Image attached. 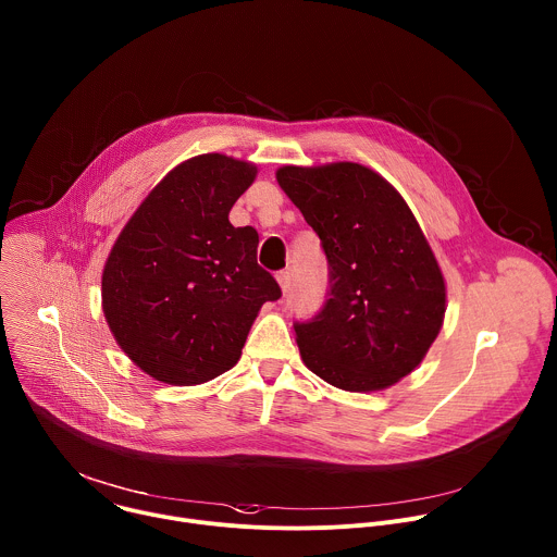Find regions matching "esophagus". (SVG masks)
Segmentation results:
<instances>
[{"label": "esophagus", "mask_w": 557, "mask_h": 557, "mask_svg": "<svg viewBox=\"0 0 557 557\" xmlns=\"http://www.w3.org/2000/svg\"><path fill=\"white\" fill-rule=\"evenodd\" d=\"M277 284H280V288H282V293L286 295V293L290 290V273H288V271H280V273H277Z\"/></svg>", "instance_id": "esophagus-1"}]
</instances>
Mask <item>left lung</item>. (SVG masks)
Returning a JSON list of instances; mask_svg holds the SVG:
<instances>
[{
	"label": "left lung",
	"mask_w": 557,
	"mask_h": 557,
	"mask_svg": "<svg viewBox=\"0 0 557 557\" xmlns=\"http://www.w3.org/2000/svg\"><path fill=\"white\" fill-rule=\"evenodd\" d=\"M327 258V299L295 321L312 374L345 392H379L409 376L446 312L440 264L405 199L360 163L275 172Z\"/></svg>",
	"instance_id": "obj_1"
}]
</instances>
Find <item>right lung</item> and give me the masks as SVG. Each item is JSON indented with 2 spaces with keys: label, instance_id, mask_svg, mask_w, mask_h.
Here are the masks:
<instances>
[{
  "label": "right lung",
  "instance_id": "1",
  "mask_svg": "<svg viewBox=\"0 0 557 557\" xmlns=\"http://www.w3.org/2000/svg\"><path fill=\"white\" fill-rule=\"evenodd\" d=\"M258 168L208 152L170 170L117 236L102 310L124 354L154 381L208 383L232 369L264 301L282 290L258 260V232L230 210Z\"/></svg>",
  "mask_w": 557,
  "mask_h": 557
}]
</instances>
